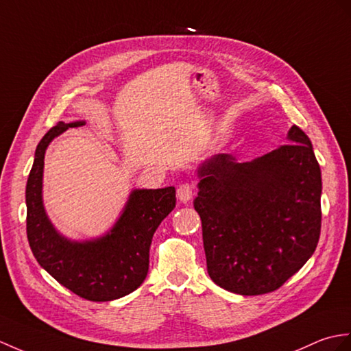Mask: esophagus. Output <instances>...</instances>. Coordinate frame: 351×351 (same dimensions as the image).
<instances>
[{
	"label": "esophagus",
	"instance_id": "esophagus-1",
	"mask_svg": "<svg viewBox=\"0 0 351 351\" xmlns=\"http://www.w3.org/2000/svg\"><path fill=\"white\" fill-rule=\"evenodd\" d=\"M193 193H194V189H193V185L189 184V182H182L181 185L178 186V190H176L178 199L181 200L182 203L190 202L191 197H193Z\"/></svg>",
	"mask_w": 351,
	"mask_h": 351
}]
</instances>
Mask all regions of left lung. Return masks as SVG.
<instances>
[{
    "label": "left lung",
    "mask_w": 351,
    "mask_h": 351,
    "mask_svg": "<svg viewBox=\"0 0 351 351\" xmlns=\"http://www.w3.org/2000/svg\"><path fill=\"white\" fill-rule=\"evenodd\" d=\"M247 162L218 154L197 169L194 209L202 219L208 274L243 296L280 289L313 256L322 227V172L309 137Z\"/></svg>",
    "instance_id": "8db88e82"
}]
</instances>
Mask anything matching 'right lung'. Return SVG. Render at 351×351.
<instances>
[{
	"label": "right lung",
	"mask_w": 351,
	"mask_h": 351,
	"mask_svg": "<svg viewBox=\"0 0 351 351\" xmlns=\"http://www.w3.org/2000/svg\"><path fill=\"white\" fill-rule=\"evenodd\" d=\"M85 121L58 122L37 145L27 182V236L38 265L75 295L108 302L134 291L149 267V247L157 227L176 205L175 186L133 190L118 221L100 238L71 241L55 229L42 197L45 152L65 130Z\"/></svg>",
	"instance_id": "right-lung-1"
}]
</instances>
